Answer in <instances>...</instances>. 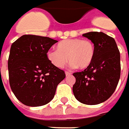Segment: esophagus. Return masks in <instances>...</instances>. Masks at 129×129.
Here are the masks:
<instances>
[{"mask_svg": "<svg viewBox=\"0 0 129 129\" xmlns=\"http://www.w3.org/2000/svg\"><path fill=\"white\" fill-rule=\"evenodd\" d=\"M65 74H66V76H69V75L72 74V73L69 72H65Z\"/></svg>", "mask_w": 129, "mask_h": 129, "instance_id": "esophagus-1", "label": "esophagus"}]
</instances>
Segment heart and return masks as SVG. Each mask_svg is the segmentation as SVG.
<instances>
[{"instance_id":"obj_1","label":"heart","mask_w":129,"mask_h":129,"mask_svg":"<svg viewBox=\"0 0 129 129\" xmlns=\"http://www.w3.org/2000/svg\"><path fill=\"white\" fill-rule=\"evenodd\" d=\"M49 62L57 68H62L69 60L72 67L81 69L88 68L95 56L94 44L80 38L68 39L58 43L57 49H50L47 53Z\"/></svg>"}]
</instances>
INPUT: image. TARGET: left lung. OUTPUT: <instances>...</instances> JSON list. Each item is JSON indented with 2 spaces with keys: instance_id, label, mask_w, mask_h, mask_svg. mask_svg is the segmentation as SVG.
<instances>
[{
  "instance_id": "8db88e82",
  "label": "left lung",
  "mask_w": 129,
  "mask_h": 129,
  "mask_svg": "<svg viewBox=\"0 0 129 129\" xmlns=\"http://www.w3.org/2000/svg\"><path fill=\"white\" fill-rule=\"evenodd\" d=\"M83 36L94 44L95 56L88 68L73 74L76 78L73 92L82 104L96 105L110 98L117 86L120 53L115 40L102 32H89Z\"/></svg>"
}]
</instances>
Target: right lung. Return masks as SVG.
Masks as SVG:
<instances>
[{
    "label": "right lung",
    "mask_w": 129,
    "mask_h": 129,
    "mask_svg": "<svg viewBox=\"0 0 129 129\" xmlns=\"http://www.w3.org/2000/svg\"><path fill=\"white\" fill-rule=\"evenodd\" d=\"M56 42L47 37L24 35L12 44L8 58L10 85L17 99L25 106L49 103L66 76L47 58V52Z\"/></svg>",
    "instance_id": "add662e5"
}]
</instances>
